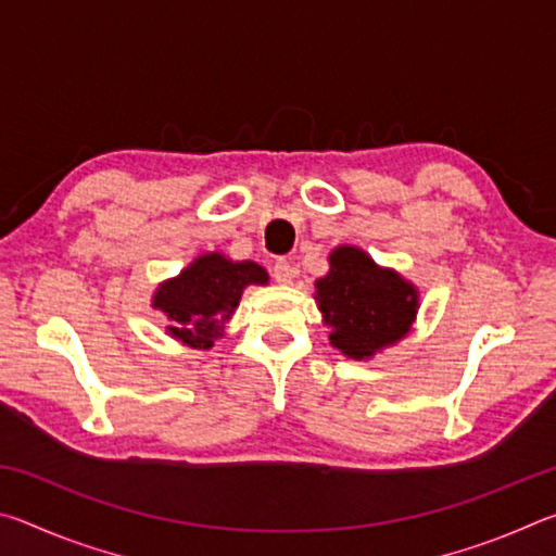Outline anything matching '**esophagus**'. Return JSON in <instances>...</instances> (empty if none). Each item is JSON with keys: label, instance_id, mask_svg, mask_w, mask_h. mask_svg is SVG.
<instances>
[{"label": "esophagus", "instance_id": "esophagus-1", "mask_svg": "<svg viewBox=\"0 0 556 556\" xmlns=\"http://www.w3.org/2000/svg\"><path fill=\"white\" fill-rule=\"evenodd\" d=\"M271 277H275L279 285H289L291 277H294V269H291L287 260H277L275 267H271Z\"/></svg>", "mask_w": 556, "mask_h": 556}]
</instances>
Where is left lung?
Here are the masks:
<instances>
[{"label":"left lung","instance_id":"1","mask_svg":"<svg viewBox=\"0 0 556 556\" xmlns=\"http://www.w3.org/2000/svg\"><path fill=\"white\" fill-rule=\"evenodd\" d=\"M328 275L316 279V301L328 341L353 361H365L409 333L417 318L419 291L394 269L375 265L361 248L341 244Z\"/></svg>","mask_w":556,"mask_h":556}]
</instances>
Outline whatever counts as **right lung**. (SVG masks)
Returning a JSON list of instances; mask_svg holds the SVG:
<instances>
[{
	"label": "right lung",
	"mask_w": 556,
	"mask_h": 556,
	"mask_svg": "<svg viewBox=\"0 0 556 556\" xmlns=\"http://www.w3.org/2000/svg\"><path fill=\"white\" fill-rule=\"evenodd\" d=\"M267 281V271L257 262H232L220 252H205L181 275L159 285L152 306L168 318V336L195 351H211L223 338L225 321L238 308L244 287Z\"/></svg>",
	"instance_id": "add662e5"
}]
</instances>
